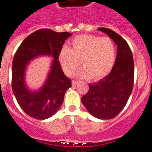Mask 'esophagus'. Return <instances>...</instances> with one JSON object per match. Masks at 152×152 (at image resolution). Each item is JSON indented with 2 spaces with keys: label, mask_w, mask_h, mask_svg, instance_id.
Masks as SVG:
<instances>
[{
  "label": "esophagus",
  "mask_w": 152,
  "mask_h": 152,
  "mask_svg": "<svg viewBox=\"0 0 152 152\" xmlns=\"http://www.w3.org/2000/svg\"><path fill=\"white\" fill-rule=\"evenodd\" d=\"M78 83H79V82H78L77 80H73V81H72V84H73V86H76V84H78Z\"/></svg>",
  "instance_id": "esophagus-1"
}]
</instances>
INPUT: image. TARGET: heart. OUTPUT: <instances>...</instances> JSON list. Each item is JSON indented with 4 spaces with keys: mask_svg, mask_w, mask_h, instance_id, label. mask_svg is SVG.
Here are the masks:
<instances>
[{
    "mask_svg": "<svg viewBox=\"0 0 152 152\" xmlns=\"http://www.w3.org/2000/svg\"><path fill=\"white\" fill-rule=\"evenodd\" d=\"M115 57V46L111 38L79 35L71 41L70 48L64 46L61 49L58 61L66 75L71 74L82 63L84 66L76 76L97 79L108 74Z\"/></svg>",
    "mask_w": 152,
    "mask_h": 152,
    "instance_id": "obj_1",
    "label": "heart"
}]
</instances>
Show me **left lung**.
<instances>
[{"label":"left lung","mask_w":152,"mask_h":152,"mask_svg":"<svg viewBox=\"0 0 152 152\" xmlns=\"http://www.w3.org/2000/svg\"><path fill=\"white\" fill-rule=\"evenodd\" d=\"M117 45L115 64L110 73L98 82L89 84L82 102L91 115L99 119H112L124 109L134 87V62L125 39L113 30L98 28Z\"/></svg>","instance_id":"8db88e82"}]
</instances>
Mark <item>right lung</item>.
<instances>
[{
	"instance_id": "right-lung-1",
	"label": "right lung",
	"mask_w": 152,
	"mask_h": 152,
	"mask_svg": "<svg viewBox=\"0 0 152 152\" xmlns=\"http://www.w3.org/2000/svg\"><path fill=\"white\" fill-rule=\"evenodd\" d=\"M72 34L58 33L50 29H39L27 37L17 49L12 66V89L22 110L34 118H50L59 110L65 92L71 87V80L64 73L58 61L63 44ZM42 55L53 58L50 71L44 86L32 92L25 83V70L31 60Z\"/></svg>"
}]
</instances>
